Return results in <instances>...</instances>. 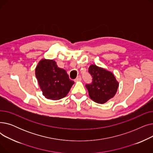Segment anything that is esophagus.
Masks as SVG:
<instances>
[{
  "label": "esophagus",
  "mask_w": 153,
  "mask_h": 153,
  "mask_svg": "<svg viewBox=\"0 0 153 153\" xmlns=\"http://www.w3.org/2000/svg\"><path fill=\"white\" fill-rule=\"evenodd\" d=\"M82 80V77L80 76H77V78L74 80V81L76 82H78V81H81Z\"/></svg>",
  "instance_id": "1"
}]
</instances>
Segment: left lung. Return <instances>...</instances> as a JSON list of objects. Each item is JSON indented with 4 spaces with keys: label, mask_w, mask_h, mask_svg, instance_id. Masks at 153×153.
<instances>
[{
    "label": "left lung",
    "mask_w": 153,
    "mask_h": 153,
    "mask_svg": "<svg viewBox=\"0 0 153 153\" xmlns=\"http://www.w3.org/2000/svg\"><path fill=\"white\" fill-rule=\"evenodd\" d=\"M89 72L92 82L86 84L91 99L96 103L103 104L113 98L118 90L119 83L111 72L96 65H91Z\"/></svg>",
    "instance_id": "1"
}]
</instances>
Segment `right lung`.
Instances as JSON below:
<instances>
[{
    "label": "right lung",
    "mask_w": 153,
    "mask_h": 153,
    "mask_svg": "<svg viewBox=\"0 0 153 153\" xmlns=\"http://www.w3.org/2000/svg\"><path fill=\"white\" fill-rule=\"evenodd\" d=\"M35 76L43 95L53 100L65 97L74 84L66 71L58 67L53 59L40 60L35 68Z\"/></svg>",
    "instance_id": "add662e5"
}]
</instances>
